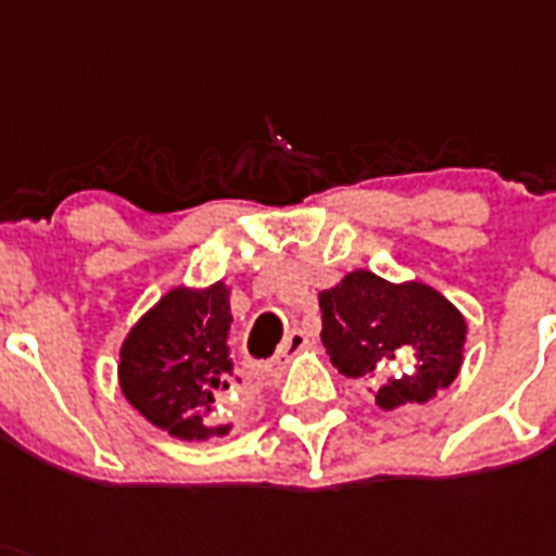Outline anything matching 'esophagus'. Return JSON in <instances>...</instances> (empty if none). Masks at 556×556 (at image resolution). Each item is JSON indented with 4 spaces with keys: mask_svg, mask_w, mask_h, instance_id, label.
Masks as SVG:
<instances>
[{
    "mask_svg": "<svg viewBox=\"0 0 556 556\" xmlns=\"http://www.w3.org/2000/svg\"><path fill=\"white\" fill-rule=\"evenodd\" d=\"M307 342H311V339H307L302 330H291V333L286 336L282 348H279V358H288V356H293V353H300L302 348H307Z\"/></svg>",
    "mask_w": 556,
    "mask_h": 556,
    "instance_id": "1",
    "label": "esophagus"
}]
</instances>
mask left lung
Here are the masks:
<instances>
[{"mask_svg":"<svg viewBox=\"0 0 556 556\" xmlns=\"http://www.w3.org/2000/svg\"><path fill=\"white\" fill-rule=\"evenodd\" d=\"M321 344L342 376L365 381L384 409L424 404L455 381L466 321L421 282L393 286L353 270L319 293Z\"/></svg>","mask_w":556,"mask_h":556,"instance_id":"left-lung-1","label":"left lung"}]
</instances>
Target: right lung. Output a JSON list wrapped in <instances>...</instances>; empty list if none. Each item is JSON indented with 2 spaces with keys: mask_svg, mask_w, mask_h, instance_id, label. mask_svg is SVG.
Returning a JSON list of instances; mask_svg holds the SVG:
<instances>
[{
  "mask_svg": "<svg viewBox=\"0 0 556 556\" xmlns=\"http://www.w3.org/2000/svg\"><path fill=\"white\" fill-rule=\"evenodd\" d=\"M228 288H175L121 348V390L155 427L184 441L226 435L223 404L235 390L228 356Z\"/></svg>",
  "mask_w": 556,
  "mask_h": 556,
  "instance_id": "right-lung-1",
  "label": "right lung"
}]
</instances>
